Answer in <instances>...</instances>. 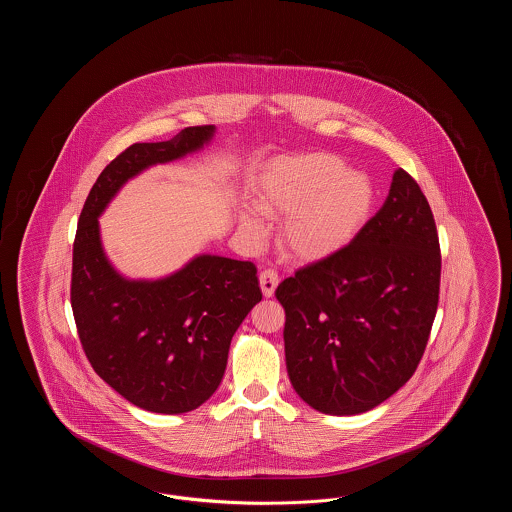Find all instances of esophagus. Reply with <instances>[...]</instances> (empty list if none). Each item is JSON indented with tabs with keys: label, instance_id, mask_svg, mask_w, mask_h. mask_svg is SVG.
Returning <instances> with one entry per match:
<instances>
[{
	"label": "esophagus",
	"instance_id": "34e87169",
	"mask_svg": "<svg viewBox=\"0 0 512 512\" xmlns=\"http://www.w3.org/2000/svg\"><path fill=\"white\" fill-rule=\"evenodd\" d=\"M278 282H280V278H278L276 270H272V268L261 270V274H259V284H261V290H263L265 297H272V295H274V290H276Z\"/></svg>",
	"mask_w": 512,
	"mask_h": 512
}]
</instances>
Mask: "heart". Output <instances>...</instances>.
I'll return each mask as SVG.
<instances>
[{
    "label": "heart",
    "mask_w": 512,
    "mask_h": 512,
    "mask_svg": "<svg viewBox=\"0 0 512 512\" xmlns=\"http://www.w3.org/2000/svg\"><path fill=\"white\" fill-rule=\"evenodd\" d=\"M374 184L365 172L343 169L330 153L280 157L268 167L257 205L272 219L286 217L278 244L301 265H315L338 255L365 226L374 205ZM240 230L251 240L267 234V224L253 207L240 213Z\"/></svg>",
    "instance_id": "heart-1"
}]
</instances>
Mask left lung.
<instances>
[{
    "instance_id": "left-lung-1",
    "label": "left lung",
    "mask_w": 512,
    "mask_h": 512,
    "mask_svg": "<svg viewBox=\"0 0 512 512\" xmlns=\"http://www.w3.org/2000/svg\"><path fill=\"white\" fill-rule=\"evenodd\" d=\"M439 274L432 209L397 169L384 205L351 244L276 288L295 393L318 413L351 416L405 386L436 318Z\"/></svg>"
}]
</instances>
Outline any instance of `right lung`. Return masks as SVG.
Masks as SVG:
<instances>
[{
	"mask_svg": "<svg viewBox=\"0 0 512 512\" xmlns=\"http://www.w3.org/2000/svg\"><path fill=\"white\" fill-rule=\"evenodd\" d=\"M215 132L190 126L167 142L124 149L78 220L71 305L84 353L99 378L149 413H190L217 391L232 336L263 297L257 268L201 253L169 276L130 280L105 255L99 217L128 180L201 151Z\"/></svg>",
	"mask_w": 512,
	"mask_h": 512,
	"instance_id": "right-lung-1",
	"label": "right lung"
}]
</instances>
